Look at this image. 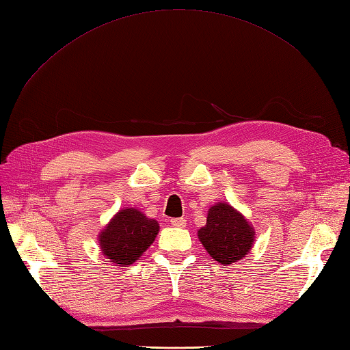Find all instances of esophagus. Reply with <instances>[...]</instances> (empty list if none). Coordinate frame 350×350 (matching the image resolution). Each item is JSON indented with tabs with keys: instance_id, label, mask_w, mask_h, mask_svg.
Returning <instances> with one entry per match:
<instances>
[{
	"instance_id": "34e87169",
	"label": "esophagus",
	"mask_w": 350,
	"mask_h": 350,
	"mask_svg": "<svg viewBox=\"0 0 350 350\" xmlns=\"http://www.w3.org/2000/svg\"><path fill=\"white\" fill-rule=\"evenodd\" d=\"M171 225L175 228H185V219L184 217L171 219Z\"/></svg>"
}]
</instances>
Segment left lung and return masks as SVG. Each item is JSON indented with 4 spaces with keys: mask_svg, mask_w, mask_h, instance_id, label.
<instances>
[{
    "mask_svg": "<svg viewBox=\"0 0 350 350\" xmlns=\"http://www.w3.org/2000/svg\"><path fill=\"white\" fill-rule=\"evenodd\" d=\"M254 235L256 232L247 219L228 203L211 206L206 226L198 230L200 242L221 266L245 257L252 248Z\"/></svg>",
    "mask_w": 350,
    "mask_h": 350,
    "instance_id": "1",
    "label": "left lung"
}]
</instances>
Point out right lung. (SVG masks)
<instances>
[{
  "label": "right lung",
  "instance_id": "obj_1",
  "mask_svg": "<svg viewBox=\"0 0 350 350\" xmlns=\"http://www.w3.org/2000/svg\"><path fill=\"white\" fill-rule=\"evenodd\" d=\"M159 234V224L134 207L116 213L99 235L103 256L121 267L139 260Z\"/></svg>",
  "mask_w": 350,
  "mask_h": 350
}]
</instances>
